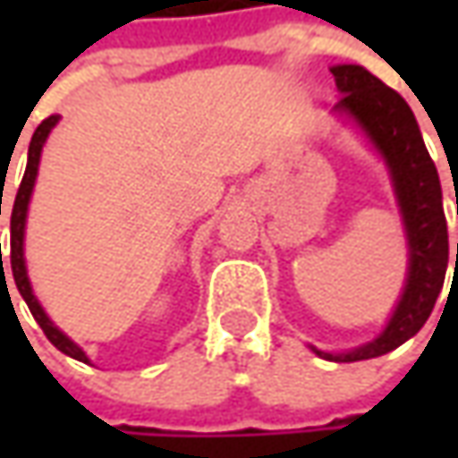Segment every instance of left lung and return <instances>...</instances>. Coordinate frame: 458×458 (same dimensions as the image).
<instances>
[{"label": "left lung", "mask_w": 458, "mask_h": 458, "mask_svg": "<svg viewBox=\"0 0 458 458\" xmlns=\"http://www.w3.org/2000/svg\"><path fill=\"white\" fill-rule=\"evenodd\" d=\"M331 73L336 79V89L342 91L336 109L354 116V122L369 134V140L390 165L411 247V273L405 291L390 324L377 339L349 354H326L316 349V354L324 360L360 361L393 352L428 321L446 277L449 232L438 170L423 145L418 122L405 98L361 65H336L331 68Z\"/></svg>", "instance_id": "obj_1"}]
</instances>
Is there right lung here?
I'll use <instances>...</instances> for the list:
<instances>
[{
	"label": "right lung",
	"instance_id": "right-lung-1",
	"mask_svg": "<svg viewBox=\"0 0 458 458\" xmlns=\"http://www.w3.org/2000/svg\"><path fill=\"white\" fill-rule=\"evenodd\" d=\"M58 122V114H50L47 119L40 122V127L32 134V142H30V152H27V167L25 175H22V183L17 188V196H14V206H12V219H9V226H12V242H9V262H12V275H14V283H17V291L25 298L30 313L35 316V321L40 324V328L45 331V336L50 339L53 346H58L63 354L73 357L79 361H89L83 349H79L76 344L71 342L65 334H61L55 326L50 324V318L45 316V310L38 303V298L32 295V288H30V280H27L25 270V255H22V239H25V216H27V203H30V193H32V185H35V175H38V163H40V152H43L45 137L50 134V130L55 127ZM0 214H2V196H0ZM0 265H2V244H0Z\"/></svg>",
	"mask_w": 458,
	"mask_h": 458
}]
</instances>
